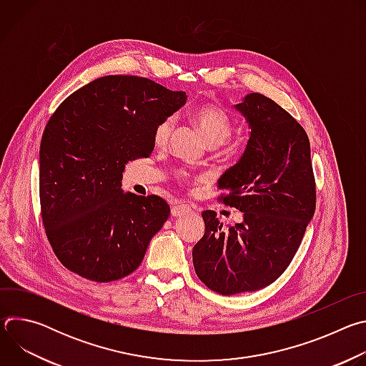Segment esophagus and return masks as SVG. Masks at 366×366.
Listing matches in <instances>:
<instances>
[{
    "label": "esophagus",
    "instance_id": "34e87169",
    "mask_svg": "<svg viewBox=\"0 0 366 366\" xmlns=\"http://www.w3.org/2000/svg\"><path fill=\"white\" fill-rule=\"evenodd\" d=\"M171 213H172L174 217H182V216L191 213V207H189L188 204H184V202H177V204L172 207Z\"/></svg>",
    "mask_w": 366,
    "mask_h": 366
}]
</instances>
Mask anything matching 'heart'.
I'll return each mask as SVG.
<instances>
[{"label":"heart","instance_id":"b5f03b06","mask_svg":"<svg viewBox=\"0 0 366 366\" xmlns=\"http://www.w3.org/2000/svg\"><path fill=\"white\" fill-rule=\"evenodd\" d=\"M194 120L204 134V139L210 146H219L226 142L233 132V120L229 113L213 104H205L194 112ZM175 119L172 116L165 117L156 124L153 130V143L156 146H165L174 130ZM178 178L188 179L187 171H178Z\"/></svg>","mask_w":366,"mask_h":366}]
</instances>
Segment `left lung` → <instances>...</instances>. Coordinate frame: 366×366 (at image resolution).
<instances>
[{
	"mask_svg": "<svg viewBox=\"0 0 366 366\" xmlns=\"http://www.w3.org/2000/svg\"><path fill=\"white\" fill-rule=\"evenodd\" d=\"M236 109L247 119L250 137L239 162L219 179V201L240 210L243 222L224 229L216 212H204L205 232L192 249L197 277L222 295L277 281L316 210V179L302 126L257 92Z\"/></svg>",
	"mask_w": 366,
	"mask_h": 366,
	"instance_id": "8db88e82",
	"label": "left lung"
}]
</instances>
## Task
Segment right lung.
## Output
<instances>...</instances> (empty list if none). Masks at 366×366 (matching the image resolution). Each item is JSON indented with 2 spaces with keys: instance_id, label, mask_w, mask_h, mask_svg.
I'll return each mask as SVG.
<instances>
[{
  "instance_id": "1",
  "label": "right lung",
  "mask_w": 366,
  "mask_h": 366,
  "mask_svg": "<svg viewBox=\"0 0 366 366\" xmlns=\"http://www.w3.org/2000/svg\"><path fill=\"white\" fill-rule=\"evenodd\" d=\"M187 101L134 75L98 78L49 119L40 143V213L61 264L110 282L136 271L171 208L158 195L123 194L129 161L152 153L153 130Z\"/></svg>"
}]
</instances>
